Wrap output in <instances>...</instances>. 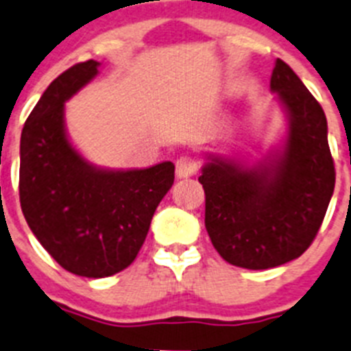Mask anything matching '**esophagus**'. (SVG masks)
Here are the masks:
<instances>
[{
  "label": "esophagus",
  "instance_id": "obj_1",
  "mask_svg": "<svg viewBox=\"0 0 351 351\" xmlns=\"http://www.w3.org/2000/svg\"><path fill=\"white\" fill-rule=\"evenodd\" d=\"M197 172H199V161L193 156L184 154L176 161V173H178V178L186 179L191 178V176H195Z\"/></svg>",
  "mask_w": 351,
  "mask_h": 351
}]
</instances>
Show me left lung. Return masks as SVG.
Segmentation results:
<instances>
[{
  "instance_id": "1",
  "label": "left lung",
  "mask_w": 351,
  "mask_h": 351,
  "mask_svg": "<svg viewBox=\"0 0 351 351\" xmlns=\"http://www.w3.org/2000/svg\"><path fill=\"white\" fill-rule=\"evenodd\" d=\"M269 88L289 121L282 151L252 169L211 154L199 178L213 247L248 269L300 257L318 234L335 184L323 108L280 58Z\"/></svg>"
}]
</instances>
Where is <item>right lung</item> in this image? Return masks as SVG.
Returning <instances> with one entry per match:
<instances>
[{
    "label": "right lung",
    "instance_id": "obj_1",
    "mask_svg": "<svg viewBox=\"0 0 351 351\" xmlns=\"http://www.w3.org/2000/svg\"><path fill=\"white\" fill-rule=\"evenodd\" d=\"M86 60L46 88L21 133L19 199L29 229L74 275L103 278L134 261L152 215L173 184V163L97 169L71 145L64 104L97 76Z\"/></svg>",
    "mask_w": 351,
    "mask_h": 351
}]
</instances>
